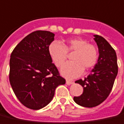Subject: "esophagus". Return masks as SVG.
<instances>
[{"label": "esophagus", "mask_w": 124, "mask_h": 124, "mask_svg": "<svg viewBox=\"0 0 124 124\" xmlns=\"http://www.w3.org/2000/svg\"><path fill=\"white\" fill-rule=\"evenodd\" d=\"M73 83H74L73 81H72V80H66V85H70L72 84Z\"/></svg>", "instance_id": "esophagus-1"}]
</instances>
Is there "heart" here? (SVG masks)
I'll return each instance as SVG.
<instances>
[{
	"label": "heart",
	"instance_id": "obj_1",
	"mask_svg": "<svg viewBox=\"0 0 124 124\" xmlns=\"http://www.w3.org/2000/svg\"><path fill=\"white\" fill-rule=\"evenodd\" d=\"M48 52L57 67H61L64 64L68 54L73 53L71 56L72 62L65 64L61 69L62 75L69 78L78 77L84 69L93 68L99 56L97 47L80 38L68 39L63 45L58 41H53L48 47Z\"/></svg>",
	"mask_w": 124,
	"mask_h": 124
}]
</instances>
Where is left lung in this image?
<instances>
[{"mask_svg": "<svg viewBox=\"0 0 124 124\" xmlns=\"http://www.w3.org/2000/svg\"><path fill=\"white\" fill-rule=\"evenodd\" d=\"M94 37L99 53L97 63L88 77L75 82L83 86V93L74 97V101L85 107L97 106L107 98L118 71L116 51L105 38L98 35Z\"/></svg>", "mask_w": 124, "mask_h": 124, "instance_id": "1", "label": "left lung"}]
</instances>
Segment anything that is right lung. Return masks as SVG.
<instances>
[{"label":"right lung","mask_w":124,"mask_h":124,"mask_svg":"<svg viewBox=\"0 0 124 124\" xmlns=\"http://www.w3.org/2000/svg\"><path fill=\"white\" fill-rule=\"evenodd\" d=\"M54 34L47 31L32 32L12 52L9 80L19 101L27 108L38 110L52 100L58 86L66 80L48 52Z\"/></svg>","instance_id":"add662e5"}]
</instances>
